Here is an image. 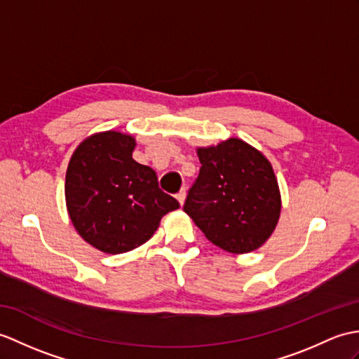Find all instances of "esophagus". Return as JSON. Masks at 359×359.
<instances>
[{
  "label": "esophagus",
  "mask_w": 359,
  "mask_h": 359,
  "mask_svg": "<svg viewBox=\"0 0 359 359\" xmlns=\"http://www.w3.org/2000/svg\"><path fill=\"white\" fill-rule=\"evenodd\" d=\"M185 198H187V191H185V189H182L180 193L177 194V200L180 202V205L185 203Z\"/></svg>",
  "instance_id": "1"
}]
</instances>
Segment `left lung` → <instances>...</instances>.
<instances>
[{"label": "left lung", "mask_w": 359, "mask_h": 359, "mask_svg": "<svg viewBox=\"0 0 359 359\" xmlns=\"http://www.w3.org/2000/svg\"><path fill=\"white\" fill-rule=\"evenodd\" d=\"M197 156L202 166L183 211L215 246L232 254L255 251L271 237L281 211L271 162L236 137L197 148Z\"/></svg>", "instance_id": "8db88e82"}]
</instances>
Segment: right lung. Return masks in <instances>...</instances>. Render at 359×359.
I'll return each mask as SVG.
<instances>
[{
  "mask_svg": "<svg viewBox=\"0 0 359 359\" xmlns=\"http://www.w3.org/2000/svg\"><path fill=\"white\" fill-rule=\"evenodd\" d=\"M136 140L104 131L82 140L65 174L70 220L87 243L123 254L153 237L161 219L179 202L159 188L154 170L133 159Z\"/></svg>",
  "mask_w": 359,
  "mask_h": 359,
  "instance_id": "right-lung-1",
  "label": "right lung"
}]
</instances>
